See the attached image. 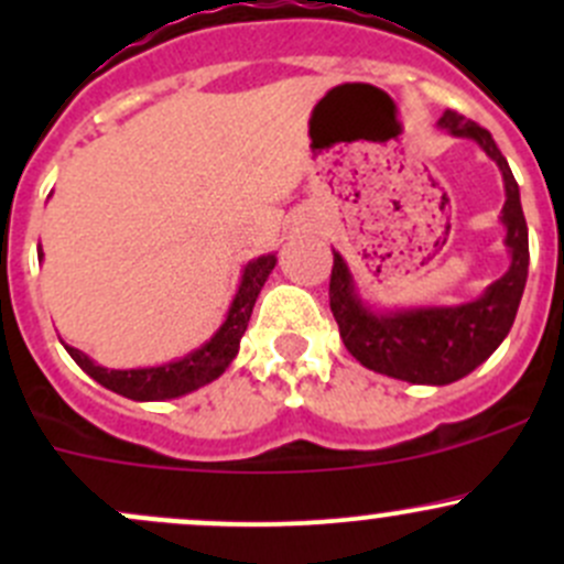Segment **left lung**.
<instances>
[{
    "instance_id": "8db88e82",
    "label": "left lung",
    "mask_w": 564,
    "mask_h": 564,
    "mask_svg": "<svg viewBox=\"0 0 564 564\" xmlns=\"http://www.w3.org/2000/svg\"><path fill=\"white\" fill-rule=\"evenodd\" d=\"M440 128L482 147L499 166L505 180L502 224L508 229L505 246L510 250V267L477 300L453 308H409L377 314L360 300L344 256L333 250L329 275V311L338 322L340 338L355 360L384 377L412 384H451L475 371L494 355L513 327L521 294L527 286L529 240L521 209L519 182L497 141L486 128L458 111H445Z\"/></svg>"
}]
</instances>
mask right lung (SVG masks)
I'll list each match as a JSON object with an SVG mask.
<instances>
[{
	"mask_svg": "<svg viewBox=\"0 0 564 564\" xmlns=\"http://www.w3.org/2000/svg\"><path fill=\"white\" fill-rule=\"evenodd\" d=\"M37 256L43 259V253ZM275 261V253H267L248 261V267L242 270L240 289H237L229 314H226V322L220 324V329L207 340V344L198 346L191 355L180 357V360L166 362V366L128 368V371H113L111 368V371H108V368L93 362L84 351L73 349V346H65L67 355H70L95 382L119 392V395L133 398V401H166V398H180L185 395V392L204 388V384H209L213 379H218L220 373L231 366L237 351H240V338L248 329L256 297H259L261 286H264V281L270 278Z\"/></svg>",
	"mask_w": 564,
	"mask_h": 564,
	"instance_id": "right-lung-1",
	"label": "right lung"
}]
</instances>
